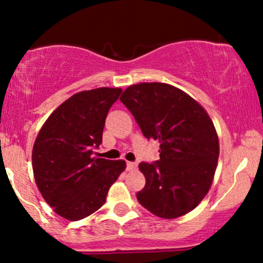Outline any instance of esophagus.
I'll return each instance as SVG.
<instances>
[{
  "label": "esophagus",
  "mask_w": 263,
  "mask_h": 263,
  "mask_svg": "<svg viewBox=\"0 0 263 263\" xmlns=\"http://www.w3.org/2000/svg\"><path fill=\"white\" fill-rule=\"evenodd\" d=\"M136 167H137V164L134 162H127V170L128 171H132V170H136Z\"/></svg>",
  "instance_id": "esophagus-1"
}]
</instances>
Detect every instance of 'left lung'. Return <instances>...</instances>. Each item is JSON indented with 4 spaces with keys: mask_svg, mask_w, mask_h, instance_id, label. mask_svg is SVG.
<instances>
[{
    "mask_svg": "<svg viewBox=\"0 0 263 263\" xmlns=\"http://www.w3.org/2000/svg\"><path fill=\"white\" fill-rule=\"evenodd\" d=\"M120 100L142 134L159 142V161L138 164L146 185L142 206L163 219H176L198 206L213 184L219 138L205 108L192 96L164 83L128 86Z\"/></svg>",
    "mask_w": 263,
    "mask_h": 263,
    "instance_id": "8db88e82",
    "label": "left lung"
}]
</instances>
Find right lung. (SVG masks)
Segmentation results:
<instances>
[{"mask_svg": "<svg viewBox=\"0 0 263 263\" xmlns=\"http://www.w3.org/2000/svg\"><path fill=\"white\" fill-rule=\"evenodd\" d=\"M120 87L74 93L53 111L35 138L32 165L42 197L58 215L78 221L106 201L126 162L92 157L102 142L105 120Z\"/></svg>", "mask_w": 263, "mask_h": 263, "instance_id": "add662e5", "label": "right lung"}]
</instances>
